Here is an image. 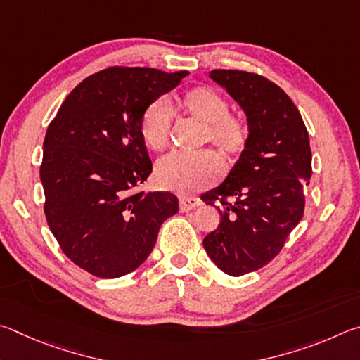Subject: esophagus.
<instances>
[{"label":"esophagus","mask_w":360,"mask_h":360,"mask_svg":"<svg viewBox=\"0 0 360 360\" xmlns=\"http://www.w3.org/2000/svg\"><path fill=\"white\" fill-rule=\"evenodd\" d=\"M202 204V200L199 198H180V210L181 212H190L196 209L198 205Z\"/></svg>","instance_id":"34e87169"}]
</instances>
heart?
Here are the masks:
<instances>
[{
  "mask_svg": "<svg viewBox=\"0 0 360 360\" xmlns=\"http://www.w3.org/2000/svg\"><path fill=\"white\" fill-rule=\"evenodd\" d=\"M181 107L191 117L205 124L204 139L215 143L228 155L242 151L248 141V129L240 118L229 115V105L217 91L198 86L181 98ZM170 110L164 101H155L145 109L141 120V134L145 145L161 151L169 143ZM221 172V160L212 150L198 153H170L156 164V181L164 190L180 194L194 193L210 185Z\"/></svg>",
  "mask_w": 360,
  "mask_h": 360,
  "instance_id": "obj_1",
  "label": "heart"
}]
</instances>
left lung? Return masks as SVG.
<instances>
[{"instance_id": "1", "label": "left lung", "mask_w": 360, "mask_h": 360, "mask_svg": "<svg viewBox=\"0 0 360 360\" xmlns=\"http://www.w3.org/2000/svg\"><path fill=\"white\" fill-rule=\"evenodd\" d=\"M209 77L243 110L248 141L223 184L202 196L221 215L204 248L219 270L240 276L272 261L302 219L310 141L297 107L274 82L234 69Z\"/></svg>"}]
</instances>
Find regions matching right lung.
Here are the masks:
<instances>
[{
  "mask_svg": "<svg viewBox=\"0 0 360 360\" xmlns=\"http://www.w3.org/2000/svg\"><path fill=\"white\" fill-rule=\"evenodd\" d=\"M188 72L109 68L68 94L44 139L46 218L75 266L99 278L136 270L161 224L179 212L170 193H132L151 174L141 134L147 107Z\"/></svg>",
  "mask_w": 360,
  "mask_h": 360,
  "instance_id": "add662e5",
  "label": "right lung"
}]
</instances>
